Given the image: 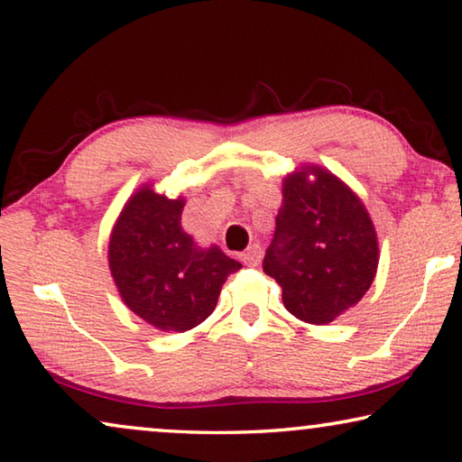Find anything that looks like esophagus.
<instances>
[{
  "instance_id": "1",
  "label": "esophagus",
  "mask_w": 462,
  "mask_h": 462,
  "mask_svg": "<svg viewBox=\"0 0 462 462\" xmlns=\"http://www.w3.org/2000/svg\"><path fill=\"white\" fill-rule=\"evenodd\" d=\"M261 257H263V251H261V245H251L246 248V251L240 254V261L245 263V265H251V267H257L261 263Z\"/></svg>"
}]
</instances>
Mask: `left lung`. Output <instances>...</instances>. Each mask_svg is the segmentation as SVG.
Masks as SVG:
<instances>
[{"label":"left lung","instance_id":"1","mask_svg":"<svg viewBox=\"0 0 462 462\" xmlns=\"http://www.w3.org/2000/svg\"><path fill=\"white\" fill-rule=\"evenodd\" d=\"M376 267V230L360 197L320 166L288 174L263 259V271L282 285L285 309L304 323H331L360 302Z\"/></svg>","mask_w":462,"mask_h":462}]
</instances>
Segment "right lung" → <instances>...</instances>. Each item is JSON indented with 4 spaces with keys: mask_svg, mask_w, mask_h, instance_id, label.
<instances>
[{
    "mask_svg": "<svg viewBox=\"0 0 462 462\" xmlns=\"http://www.w3.org/2000/svg\"><path fill=\"white\" fill-rule=\"evenodd\" d=\"M185 199L145 185L123 208L108 243V267L123 302L160 331H189L214 312L240 263L214 245L201 248L182 230Z\"/></svg>",
    "mask_w": 462,
    "mask_h": 462,
    "instance_id": "obj_1",
    "label": "right lung"
}]
</instances>
